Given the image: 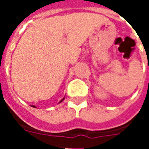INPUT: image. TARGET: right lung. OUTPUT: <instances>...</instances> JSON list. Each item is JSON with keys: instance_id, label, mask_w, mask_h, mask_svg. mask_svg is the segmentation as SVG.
I'll return each mask as SVG.
<instances>
[{"instance_id": "1", "label": "right lung", "mask_w": 149, "mask_h": 149, "mask_svg": "<svg viewBox=\"0 0 149 149\" xmlns=\"http://www.w3.org/2000/svg\"><path fill=\"white\" fill-rule=\"evenodd\" d=\"M63 100H64V99H63ZM61 100V101H62V100Z\"/></svg>"}]
</instances>
